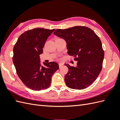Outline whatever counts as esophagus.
<instances>
[{
    "label": "esophagus",
    "mask_w": 120,
    "mask_h": 120,
    "mask_svg": "<svg viewBox=\"0 0 120 120\" xmlns=\"http://www.w3.org/2000/svg\"><path fill=\"white\" fill-rule=\"evenodd\" d=\"M59 67H60V68H61V67H62V66H63L64 64H62V63H59Z\"/></svg>",
    "instance_id": "esophagus-1"
}]
</instances>
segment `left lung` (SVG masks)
<instances>
[{"instance_id":"8db88e82","label":"left lung","mask_w":120,"mask_h":120,"mask_svg":"<svg viewBox=\"0 0 120 120\" xmlns=\"http://www.w3.org/2000/svg\"><path fill=\"white\" fill-rule=\"evenodd\" d=\"M53 34L66 41L68 55L74 56L78 61L76 67L65 64L68 68L64 77L66 85L75 90L88 88L96 81L103 67L104 51L99 37L84 26L57 29Z\"/></svg>"}]
</instances>
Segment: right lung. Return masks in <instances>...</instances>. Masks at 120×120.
I'll use <instances>...</instances> for the list:
<instances>
[{
  "label": "right lung",
  "mask_w": 120,
  "mask_h": 120,
  "mask_svg": "<svg viewBox=\"0 0 120 120\" xmlns=\"http://www.w3.org/2000/svg\"><path fill=\"white\" fill-rule=\"evenodd\" d=\"M55 30L36 28L25 31L18 38L13 48V63L21 81L28 88L41 90L49 88L58 64L43 63L41 66L39 55L48 37Z\"/></svg>",
  "instance_id": "1"
}]
</instances>
